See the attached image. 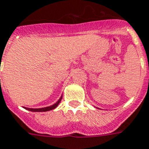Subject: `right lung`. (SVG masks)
I'll return each instance as SVG.
<instances>
[{"instance_id": "add662e5", "label": "right lung", "mask_w": 149, "mask_h": 149, "mask_svg": "<svg viewBox=\"0 0 149 149\" xmlns=\"http://www.w3.org/2000/svg\"><path fill=\"white\" fill-rule=\"evenodd\" d=\"M62 96L60 97V98L58 100V101L56 104H54L52 106H49V107H45V108H24L25 109L28 111H50V110H52V109H55V108H56L58 106V104H60L61 100H62Z\"/></svg>"}]
</instances>
